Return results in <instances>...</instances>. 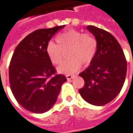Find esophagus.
<instances>
[{
    "label": "esophagus",
    "mask_w": 133,
    "mask_h": 133,
    "mask_svg": "<svg viewBox=\"0 0 133 133\" xmlns=\"http://www.w3.org/2000/svg\"><path fill=\"white\" fill-rule=\"evenodd\" d=\"M66 78L68 80H70V79L74 78V76H70V75H66Z\"/></svg>",
    "instance_id": "esophagus-1"
}]
</instances>
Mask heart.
Wrapping results in <instances>:
<instances>
[{
    "label": "heart",
    "mask_w": 133,
    "mask_h": 133,
    "mask_svg": "<svg viewBox=\"0 0 133 133\" xmlns=\"http://www.w3.org/2000/svg\"><path fill=\"white\" fill-rule=\"evenodd\" d=\"M57 44L49 42L46 46V54L55 65L61 63L63 51L68 49L67 57L70 59L64 61L58 68L60 74H74L79 70L82 64L87 65L95 57L97 49L96 38L89 33L70 29L56 37Z\"/></svg>",
    "instance_id": "b5f03b06"
}]
</instances>
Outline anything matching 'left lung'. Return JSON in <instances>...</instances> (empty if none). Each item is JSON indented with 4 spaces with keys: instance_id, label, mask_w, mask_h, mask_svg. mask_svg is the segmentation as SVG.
<instances>
[{
    "instance_id": "obj_1",
    "label": "left lung",
    "mask_w": 133,
    "mask_h": 133,
    "mask_svg": "<svg viewBox=\"0 0 133 133\" xmlns=\"http://www.w3.org/2000/svg\"><path fill=\"white\" fill-rule=\"evenodd\" d=\"M87 29L95 37L97 49L88 68L79 74L85 84L78 91L87 103L101 106L120 92L125 81L127 61L120 44L110 32L92 25Z\"/></svg>"
}]
</instances>
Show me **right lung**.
<instances>
[{"label":"right lung","instance_id":"obj_1","mask_svg":"<svg viewBox=\"0 0 133 133\" xmlns=\"http://www.w3.org/2000/svg\"><path fill=\"white\" fill-rule=\"evenodd\" d=\"M65 25L40 29L18 44L9 65V83L15 99L26 110L42 114L52 108L67 81L56 70L46 54L51 37Z\"/></svg>","mask_w":133,"mask_h":133}]
</instances>
